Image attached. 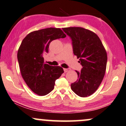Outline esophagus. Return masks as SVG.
Returning <instances> with one entry per match:
<instances>
[{
	"label": "esophagus",
	"instance_id": "obj_1",
	"mask_svg": "<svg viewBox=\"0 0 126 126\" xmlns=\"http://www.w3.org/2000/svg\"><path fill=\"white\" fill-rule=\"evenodd\" d=\"M69 69H67V68H64V69H63V71H64L65 72H67L68 71H69Z\"/></svg>",
	"mask_w": 126,
	"mask_h": 126
}]
</instances>
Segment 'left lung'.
<instances>
[{"mask_svg":"<svg viewBox=\"0 0 126 126\" xmlns=\"http://www.w3.org/2000/svg\"><path fill=\"white\" fill-rule=\"evenodd\" d=\"M72 41L74 55L79 59L82 68L71 89L80 97H88L96 92L102 83L106 69L108 56L102 41L96 34L79 27L63 28Z\"/></svg>","mask_w":126,"mask_h":126,"instance_id":"8db88e82","label":"left lung"}]
</instances>
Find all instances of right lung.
<instances>
[{"instance_id":"right-lung-1","label":"right lung","mask_w":126,"mask_h":126,"mask_svg":"<svg viewBox=\"0 0 126 126\" xmlns=\"http://www.w3.org/2000/svg\"><path fill=\"white\" fill-rule=\"evenodd\" d=\"M65 37L60 28H47L28 34L20 44L17 52L20 72L27 86L38 95L51 92L55 80L63 73L60 66L44 63L43 55L48 52L51 41Z\"/></svg>"}]
</instances>
